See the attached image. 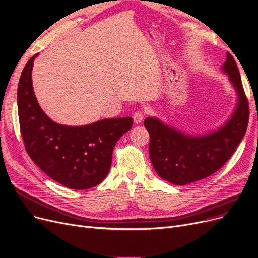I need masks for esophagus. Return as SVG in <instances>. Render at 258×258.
<instances>
[{
  "instance_id": "esophagus-1",
  "label": "esophagus",
  "mask_w": 258,
  "mask_h": 258,
  "mask_svg": "<svg viewBox=\"0 0 258 258\" xmlns=\"http://www.w3.org/2000/svg\"><path fill=\"white\" fill-rule=\"evenodd\" d=\"M144 116H145V112H144L143 110H139V111L134 112V114H133V120H134V123H135V124H141V123L143 122Z\"/></svg>"
}]
</instances>
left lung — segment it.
<instances>
[{
	"mask_svg": "<svg viewBox=\"0 0 258 258\" xmlns=\"http://www.w3.org/2000/svg\"><path fill=\"white\" fill-rule=\"evenodd\" d=\"M229 76L237 102L234 112L218 130L189 135L162 123L157 117L144 122L150 134V159L156 173L175 185H185L220 170L243 140L249 122V103L234 58L227 53L222 67Z\"/></svg>",
	"mask_w": 258,
	"mask_h": 258,
	"instance_id": "1",
	"label": "left lung"
}]
</instances>
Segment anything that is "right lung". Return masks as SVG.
<instances>
[{
	"label": "right lung",
	"instance_id": "obj_1",
	"mask_svg": "<svg viewBox=\"0 0 258 258\" xmlns=\"http://www.w3.org/2000/svg\"><path fill=\"white\" fill-rule=\"evenodd\" d=\"M37 55L25 66L18 86L20 127L27 153L56 182L72 189L92 188L109 173L113 148L131 129L133 119L105 118L84 126L54 122L34 95L32 68Z\"/></svg>",
	"mask_w": 258,
	"mask_h": 258
}]
</instances>
